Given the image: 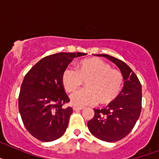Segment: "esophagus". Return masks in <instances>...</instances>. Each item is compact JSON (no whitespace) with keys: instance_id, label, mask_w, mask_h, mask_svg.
<instances>
[{"instance_id":"34e87169","label":"esophagus","mask_w":159,"mask_h":159,"mask_svg":"<svg viewBox=\"0 0 159 159\" xmlns=\"http://www.w3.org/2000/svg\"><path fill=\"white\" fill-rule=\"evenodd\" d=\"M84 109V107H73V110L74 111H80V110H83Z\"/></svg>"}]
</instances>
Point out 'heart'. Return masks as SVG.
<instances>
[{
    "instance_id": "obj_1",
    "label": "heart",
    "mask_w": 159,
    "mask_h": 159,
    "mask_svg": "<svg viewBox=\"0 0 159 159\" xmlns=\"http://www.w3.org/2000/svg\"><path fill=\"white\" fill-rule=\"evenodd\" d=\"M86 81L87 88L71 95L73 105L86 106L100 102L108 104L116 99L121 92L124 77L123 73L111 68V65L99 58L85 59L78 63L75 69L66 67L61 75V83L67 92H74Z\"/></svg>"
}]
</instances>
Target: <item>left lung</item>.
Here are the masks:
<instances>
[{
  "instance_id": "1",
  "label": "left lung",
  "mask_w": 159,
  "mask_h": 159,
  "mask_svg": "<svg viewBox=\"0 0 159 159\" xmlns=\"http://www.w3.org/2000/svg\"><path fill=\"white\" fill-rule=\"evenodd\" d=\"M104 57L116 64L124 77L123 90L105 108L94 109L95 116L88 123L90 132L99 139L115 143L134 128L142 110V85L135 73L123 61L109 55Z\"/></svg>"
}]
</instances>
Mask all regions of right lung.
I'll list each match as a JSON object with an SVG mask.
<instances>
[{
	"label": "right lung",
	"instance_id": "1",
	"mask_svg": "<svg viewBox=\"0 0 159 159\" xmlns=\"http://www.w3.org/2000/svg\"><path fill=\"white\" fill-rule=\"evenodd\" d=\"M82 52H60L50 55L36 63L22 82L18 98L19 111L25 128L42 142L58 139L66 131L71 107L61 83V75L75 57Z\"/></svg>",
	"mask_w": 159,
	"mask_h": 159
}]
</instances>
